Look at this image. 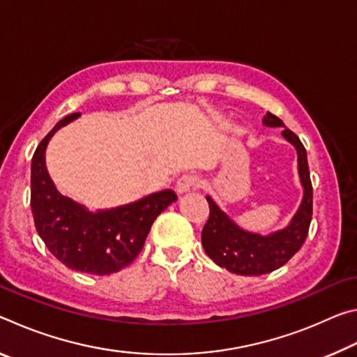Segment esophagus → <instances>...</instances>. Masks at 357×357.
<instances>
[{
	"label": "esophagus",
	"instance_id": "esophagus-1",
	"mask_svg": "<svg viewBox=\"0 0 357 357\" xmlns=\"http://www.w3.org/2000/svg\"><path fill=\"white\" fill-rule=\"evenodd\" d=\"M200 187V179L197 176H193V174H183L178 181H176V189L178 193H185V192H190V190H195Z\"/></svg>",
	"mask_w": 357,
	"mask_h": 357
}]
</instances>
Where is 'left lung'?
<instances>
[{"instance_id":"left-lung-1","label":"left lung","mask_w":357,"mask_h":357,"mask_svg":"<svg viewBox=\"0 0 357 357\" xmlns=\"http://www.w3.org/2000/svg\"><path fill=\"white\" fill-rule=\"evenodd\" d=\"M263 124L268 128H283L282 135L298 151V172L304 187V197L289 225L268 236L239 228L220 211L213 198L206 197L209 219L202 233L203 249L215 264L239 275H263L282 268L304 244L312 220L313 189L304 144L273 113L266 114Z\"/></svg>"}]
</instances>
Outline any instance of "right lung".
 I'll list each match as a JSON object with an SVG mask.
<instances>
[{
  "label": "right lung",
  "instance_id": "right-lung-1",
  "mask_svg": "<svg viewBox=\"0 0 357 357\" xmlns=\"http://www.w3.org/2000/svg\"><path fill=\"white\" fill-rule=\"evenodd\" d=\"M80 113H72L48 132L31 160V211L47 249L69 269L108 275L129 266L143 249L155 217L178 200L167 189L113 209L91 213L56 190L45 167L48 140Z\"/></svg>",
  "mask_w": 357,
  "mask_h": 357
}]
</instances>
